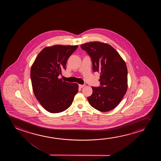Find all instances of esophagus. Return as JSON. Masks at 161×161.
I'll list each match as a JSON object with an SVG mask.
<instances>
[{
    "label": "esophagus",
    "mask_w": 161,
    "mask_h": 161,
    "mask_svg": "<svg viewBox=\"0 0 161 161\" xmlns=\"http://www.w3.org/2000/svg\"><path fill=\"white\" fill-rule=\"evenodd\" d=\"M79 88H83L84 87H85V85H79Z\"/></svg>",
    "instance_id": "1"
}]
</instances>
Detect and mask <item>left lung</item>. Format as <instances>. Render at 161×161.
I'll list each match as a JSON object with an SVG mask.
<instances>
[{"label":"left lung","mask_w":161,"mask_h":161,"mask_svg":"<svg viewBox=\"0 0 161 161\" xmlns=\"http://www.w3.org/2000/svg\"><path fill=\"white\" fill-rule=\"evenodd\" d=\"M90 55L93 70L100 73L101 85L92 87L93 93L87 97L91 106L100 112L114 109L125 95L128 88V69L125 62L109 44L95 41L81 45Z\"/></svg>","instance_id":"left-lung-1"}]
</instances>
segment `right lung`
Here are the masks:
<instances>
[{"instance_id": "right-lung-1", "label": "right lung", "mask_w": 161, "mask_h": 161, "mask_svg": "<svg viewBox=\"0 0 161 161\" xmlns=\"http://www.w3.org/2000/svg\"><path fill=\"white\" fill-rule=\"evenodd\" d=\"M78 46L54 45L46 47L38 54L31 66L33 93L42 107L49 112L58 113L71 105L79 85L59 78L66 69L69 57Z\"/></svg>"}]
</instances>
